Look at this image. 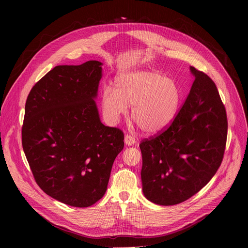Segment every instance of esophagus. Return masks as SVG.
<instances>
[{"label": "esophagus", "instance_id": "34e87169", "mask_svg": "<svg viewBox=\"0 0 248 248\" xmlns=\"http://www.w3.org/2000/svg\"><path fill=\"white\" fill-rule=\"evenodd\" d=\"M124 142L126 145L128 146H131V145H134L136 143V139L134 136L130 135V134H125L124 136Z\"/></svg>", "mask_w": 248, "mask_h": 248}]
</instances>
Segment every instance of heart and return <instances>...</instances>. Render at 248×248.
Returning a JSON list of instances; mask_svg holds the SVG:
<instances>
[{"label": "heart", "mask_w": 248, "mask_h": 248, "mask_svg": "<svg viewBox=\"0 0 248 248\" xmlns=\"http://www.w3.org/2000/svg\"><path fill=\"white\" fill-rule=\"evenodd\" d=\"M182 102L179 84L155 70L137 69L116 77L114 89L102 93L104 114L111 124L119 122L131 105L130 116L147 133L168 127L178 114Z\"/></svg>", "instance_id": "b5f03b06"}]
</instances>
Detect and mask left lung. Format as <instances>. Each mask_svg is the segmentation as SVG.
Instances as JSON below:
<instances>
[{
	"label": "left lung",
	"instance_id": "1",
	"mask_svg": "<svg viewBox=\"0 0 248 248\" xmlns=\"http://www.w3.org/2000/svg\"><path fill=\"white\" fill-rule=\"evenodd\" d=\"M194 81L172 123L139 144L144 196L170 206L182 203L203 188L223 161L228 120L216 84L190 66Z\"/></svg>",
	"mask_w": 248,
	"mask_h": 248
}]
</instances>
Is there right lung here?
Instances as JSON below:
<instances>
[{"label": "right lung", "mask_w": 248, "mask_h": 248, "mask_svg": "<svg viewBox=\"0 0 248 248\" xmlns=\"http://www.w3.org/2000/svg\"><path fill=\"white\" fill-rule=\"evenodd\" d=\"M102 62L57 65L28 94L22 147L35 182L52 198L89 207L107 190L124 132L104 125L94 99Z\"/></svg>", "instance_id": "obj_1"}]
</instances>
